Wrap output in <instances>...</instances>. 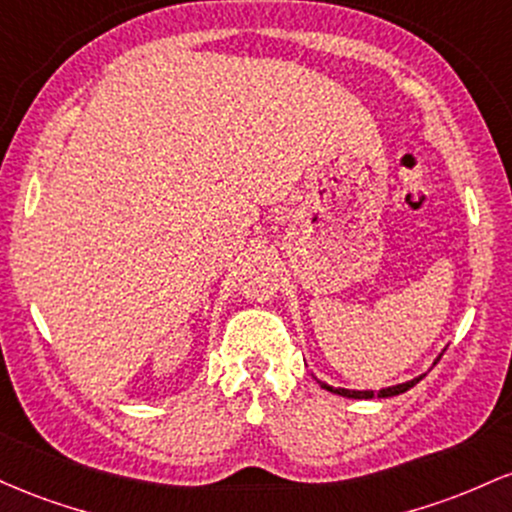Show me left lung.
Returning <instances> with one entry per match:
<instances>
[{"label":"left lung","instance_id":"obj_1","mask_svg":"<svg viewBox=\"0 0 512 512\" xmlns=\"http://www.w3.org/2000/svg\"><path fill=\"white\" fill-rule=\"evenodd\" d=\"M440 355H442V353H440ZM440 355H438V358H435V363H438V360H440ZM435 363H433V365H435ZM423 377H426V375H418V377H413V380H406V382H401V384H392V387H384V389H380V392H372V389L333 387V384H326V382H321V380H317V382L321 384V387L326 389V392L338 394V396H348V399H372V396H377V399H387V396H396V394L409 392L413 384L421 382Z\"/></svg>","mask_w":512,"mask_h":512}]
</instances>
